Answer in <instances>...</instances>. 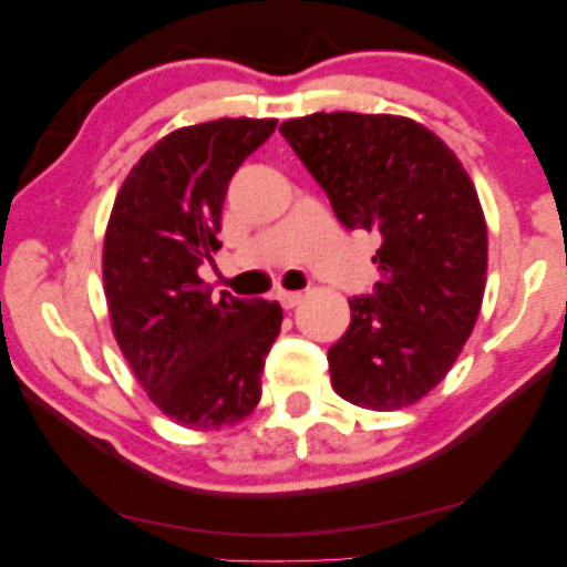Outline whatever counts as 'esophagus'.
<instances>
[{"instance_id":"esophagus-1","label":"esophagus","mask_w":567,"mask_h":567,"mask_svg":"<svg viewBox=\"0 0 567 567\" xmlns=\"http://www.w3.org/2000/svg\"><path fill=\"white\" fill-rule=\"evenodd\" d=\"M301 299V291H278V301H281L284 309H293Z\"/></svg>"}]
</instances>
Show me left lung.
I'll list each match as a JSON object with an SVG mask.
<instances>
[{"label":"left lung","instance_id":"8db88e82","mask_svg":"<svg viewBox=\"0 0 567 567\" xmlns=\"http://www.w3.org/2000/svg\"><path fill=\"white\" fill-rule=\"evenodd\" d=\"M278 132L324 189L339 223L380 235V281L350 299L329 347L332 388L370 411L413 405L446 378L476 324L486 223L456 154L388 113H311Z\"/></svg>","mask_w":567,"mask_h":567}]
</instances>
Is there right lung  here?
I'll list each match as a JSON object with an SVG mask.
<instances>
[{"label":"right lung","mask_w":567,"mask_h":567,"mask_svg":"<svg viewBox=\"0 0 567 567\" xmlns=\"http://www.w3.org/2000/svg\"><path fill=\"white\" fill-rule=\"evenodd\" d=\"M274 118H217L154 144L128 172L103 240V289L116 342L159 411L187 429L240 423L281 332L278 301L213 299V264L233 174Z\"/></svg>","instance_id":"obj_1"}]
</instances>
